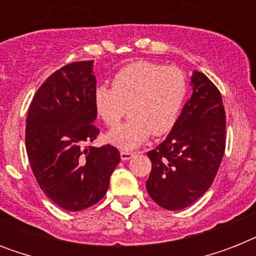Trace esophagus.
Listing matches in <instances>:
<instances>
[{"label": "esophagus", "instance_id": "esophagus-1", "mask_svg": "<svg viewBox=\"0 0 256 256\" xmlns=\"http://www.w3.org/2000/svg\"><path fill=\"white\" fill-rule=\"evenodd\" d=\"M134 154H136V152H124V150H122V152H120V160H132V156H134Z\"/></svg>", "mask_w": 256, "mask_h": 256}]
</instances>
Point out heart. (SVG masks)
Masks as SVG:
<instances>
[{
    "label": "heart",
    "instance_id": "1",
    "mask_svg": "<svg viewBox=\"0 0 256 256\" xmlns=\"http://www.w3.org/2000/svg\"><path fill=\"white\" fill-rule=\"evenodd\" d=\"M188 84L182 69L150 61L128 64L112 78V88L94 92L98 116L108 128H116L128 108L130 120L108 136L120 148H136L148 136L172 130L186 100Z\"/></svg>",
    "mask_w": 256,
    "mask_h": 256
}]
</instances>
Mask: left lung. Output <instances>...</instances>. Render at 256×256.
<instances>
[{"instance_id":"1","label":"left lung","mask_w":256,"mask_h":256,"mask_svg":"<svg viewBox=\"0 0 256 256\" xmlns=\"http://www.w3.org/2000/svg\"><path fill=\"white\" fill-rule=\"evenodd\" d=\"M192 96L168 138L148 152V195L166 210H182L214 182L226 148V112L218 88L200 72L191 77Z\"/></svg>"}]
</instances>
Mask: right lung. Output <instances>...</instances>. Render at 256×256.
<instances>
[{
    "label": "right lung",
    "mask_w": 256,
    "mask_h": 256,
    "mask_svg": "<svg viewBox=\"0 0 256 256\" xmlns=\"http://www.w3.org/2000/svg\"><path fill=\"white\" fill-rule=\"evenodd\" d=\"M92 65L73 62L52 74L34 94L26 116V152L34 176L46 196L68 211L100 202L120 160L112 144H90L100 134Z\"/></svg>",
    "instance_id": "right-lung-1"
}]
</instances>
